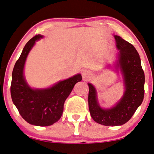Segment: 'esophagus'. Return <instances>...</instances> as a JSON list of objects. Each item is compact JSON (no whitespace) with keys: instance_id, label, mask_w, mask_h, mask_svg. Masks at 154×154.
<instances>
[{"instance_id":"esophagus-1","label":"esophagus","mask_w":154,"mask_h":154,"mask_svg":"<svg viewBox=\"0 0 154 154\" xmlns=\"http://www.w3.org/2000/svg\"><path fill=\"white\" fill-rule=\"evenodd\" d=\"M82 78L85 80H87L89 78H90L91 77V72H89L88 70H84L82 73Z\"/></svg>"}]
</instances>
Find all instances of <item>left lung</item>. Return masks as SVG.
I'll return each mask as SVG.
<instances>
[{
	"label": "left lung",
	"mask_w": 154,
	"mask_h": 154,
	"mask_svg": "<svg viewBox=\"0 0 154 154\" xmlns=\"http://www.w3.org/2000/svg\"><path fill=\"white\" fill-rule=\"evenodd\" d=\"M114 38L116 48L119 50L117 67L123 75L125 87L123 97L114 107L102 109L97 102L96 89L88 83L89 109L91 118L97 123L108 126L126 123L141 104L144 97L145 76L137 50L120 36L114 35Z\"/></svg>",
	"instance_id": "obj_1"
}]
</instances>
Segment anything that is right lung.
Here are the masks:
<instances>
[{"label":"right lung","instance_id":"1","mask_svg":"<svg viewBox=\"0 0 154 154\" xmlns=\"http://www.w3.org/2000/svg\"><path fill=\"white\" fill-rule=\"evenodd\" d=\"M41 35L34 36L25 45L12 73L11 94L21 116L35 126H50L61 118L66 99L77 82L82 80L80 74L60 81L48 89H32L25 81L23 69L25 63L35 41Z\"/></svg>","mask_w":154,"mask_h":154}]
</instances>
